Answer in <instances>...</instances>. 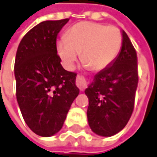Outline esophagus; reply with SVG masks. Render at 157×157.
<instances>
[{
  "instance_id": "obj_1",
  "label": "esophagus",
  "mask_w": 157,
  "mask_h": 157,
  "mask_svg": "<svg viewBox=\"0 0 157 157\" xmlns=\"http://www.w3.org/2000/svg\"><path fill=\"white\" fill-rule=\"evenodd\" d=\"M75 82H76V86L79 87V89L81 91H83L87 86V81H86V79L84 78V76H82V75H77Z\"/></svg>"
}]
</instances>
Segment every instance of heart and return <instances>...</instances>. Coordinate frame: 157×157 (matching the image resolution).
Here are the masks:
<instances>
[{"label": "heart", "mask_w": 157, "mask_h": 157, "mask_svg": "<svg viewBox=\"0 0 157 157\" xmlns=\"http://www.w3.org/2000/svg\"><path fill=\"white\" fill-rule=\"evenodd\" d=\"M122 34L113 25L84 21L73 25L67 36L57 44L63 64L71 70L81 54V59L92 70L108 67L118 56L122 45Z\"/></svg>", "instance_id": "obj_1"}]
</instances>
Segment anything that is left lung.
<instances>
[{
    "mask_svg": "<svg viewBox=\"0 0 157 157\" xmlns=\"http://www.w3.org/2000/svg\"><path fill=\"white\" fill-rule=\"evenodd\" d=\"M121 51L113 63L94 75L85 90L88 124L100 136L111 137L127 124L134 110L138 83L137 56L125 32Z\"/></svg>",
    "mask_w": 157,
    "mask_h": 157,
    "instance_id": "obj_1",
    "label": "left lung"
}]
</instances>
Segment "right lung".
Wrapping results in <instances>:
<instances>
[{"mask_svg":"<svg viewBox=\"0 0 157 157\" xmlns=\"http://www.w3.org/2000/svg\"><path fill=\"white\" fill-rule=\"evenodd\" d=\"M69 19L46 20L21 39L16 52V97L23 119L38 136L51 137L63 127L79 94L76 73L65 70L57 55L56 37Z\"/></svg>","mask_w":157,"mask_h":157,"instance_id":"add662e5","label":"right lung"}]
</instances>
